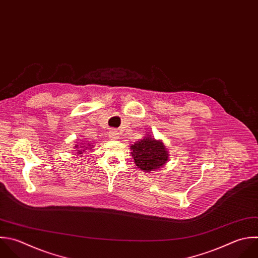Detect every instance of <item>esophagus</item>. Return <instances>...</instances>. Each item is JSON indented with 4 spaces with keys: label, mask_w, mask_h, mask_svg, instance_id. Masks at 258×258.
<instances>
[{
    "label": "esophagus",
    "mask_w": 258,
    "mask_h": 258,
    "mask_svg": "<svg viewBox=\"0 0 258 258\" xmlns=\"http://www.w3.org/2000/svg\"><path fill=\"white\" fill-rule=\"evenodd\" d=\"M109 136H110V138L116 140V139L119 138V131L116 130V129H112V130H110V132H109Z\"/></svg>",
    "instance_id": "1"
}]
</instances>
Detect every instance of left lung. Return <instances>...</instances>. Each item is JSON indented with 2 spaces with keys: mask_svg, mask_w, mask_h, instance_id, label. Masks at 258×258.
I'll list each match as a JSON object with an SVG mask.
<instances>
[{
  "mask_svg": "<svg viewBox=\"0 0 258 258\" xmlns=\"http://www.w3.org/2000/svg\"><path fill=\"white\" fill-rule=\"evenodd\" d=\"M130 148L135 164L146 172L162 167L168 158L163 143L151 137H144L136 141Z\"/></svg>",
  "mask_w": 258,
  "mask_h": 258,
  "instance_id": "1",
  "label": "left lung"
}]
</instances>
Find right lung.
<instances>
[{
	"mask_svg": "<svg viewBox=\"0 0 258 258\" xmlns=\"http://www.w3.org/2000/svg\"><path fill=\"white\" fill-rule=\"evenodd\" d=\"M82 145H83V144H82ZM76 147H78V150H77V151H78V154H83V151H84V150H82V149H83V148H87V146H80V147H79V145H77Z\"/></svg>",
	"mask_w": 258,
	"mask_h": 258,
	"instance_id": "add662e5",
	"label": "right lung"
}]
</instances>
